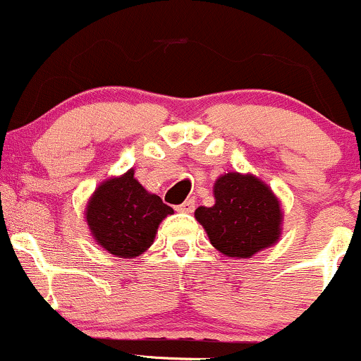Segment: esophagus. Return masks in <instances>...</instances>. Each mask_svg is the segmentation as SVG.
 <instances>
[{"mask_svg":"<svg viewBox=\"0 0 361 361\" xmlns=\"http://www.w3.org/2000/svg\"><path fill=\"white\" fill-rule=\"evenodd\" d=\"M178 211L180 212H192L195 209V199H187L181 205H178Z\"/></svg>","mask_w":361,"mask_h":361,"instance_id":"obj_1","label":"esophagus"}]
</instances>
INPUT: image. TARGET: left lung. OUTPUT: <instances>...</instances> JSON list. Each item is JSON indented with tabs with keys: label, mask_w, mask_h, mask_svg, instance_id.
Masks as SVG:
<instances>
[{
	"label": "left lung",
	"mask_w": 361,
	"mask_h": 361,
	"mask_svg": "<svg viewBox=\"0 0 361 361\" xmlns=\"http://www.w3.org/2000/svg\"><path fill=\"white\" fill-rule=\"evenodd\" d=\"M212 207H199L195 219L204 226L212 247L226 257L252 259L281 236L283 212L271 188L253 174L226 173L214 183Z\"/></svg>",
	"instance_id": "obj_1"
}]
</instances>
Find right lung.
Returning <instances> with one entry per match:
<instances>
[{"mask_svg":"<svg viewBox=\"0 0 361 361\" xmlns=\"http://www.w3.org/2000/svg\"><path fill=\"white\" fill-rule=\"evenodd\" d=\"M128 169L118 178L102 181L87 202L85 219L94 240L121 259L144 253L156 238L157 228L173 214L161 197L149 193Z\"/></svg>","mask_w":361,"mask_h":361,"instance_id":"right-lung-1","label":"right lung"}]
</instances>
